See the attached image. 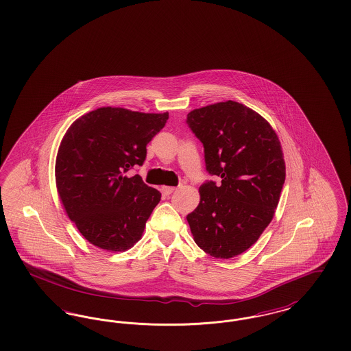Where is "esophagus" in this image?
Segmentation results:
<instances>
[{
    "label": "esophagus",
    "instance_id": "34e87169",
    "mask_svg": "<svg viewBox=\"0 0 351 351\" xmlns=\"http://www.w3.org/2000/svg\"><path fill=\"white\" fill-rule=\"evenodd\" d=\"M178 191V188L176 186H163V192H165V195L166 196H169V195H172L173 192H176Z\"/></svg>",
    "mask_w": 351,
    "mask_h": 351
}]
</instances>
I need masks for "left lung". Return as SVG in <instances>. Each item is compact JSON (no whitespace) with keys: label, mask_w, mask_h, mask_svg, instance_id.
Returning <instances> with one entry per match:
<instances>
[{"label":"left lung","mask_w":351,"mask_h":351,"mask_svg":"<svg viewBox=\"0 0 351 351\" xmlns=\"http://www.w3.org/2000/svg\"><path fill=\"white\" fill-rule=\"evenodd\" d=\"M186 123L205 150L206 169L221 184L198 189L186 221L197 245L215 258L247 251L271 222L286 178L282 146L267 120L227 100L196 108Z\"/></svg>","instance_id":"8db88e82"}]
</instances>
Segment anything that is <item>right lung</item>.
I'll list each match as a JSON object with an SVG mask.
<instances>
[{"instance_id": "1", "label": "right lung", "mask_w": 351, "mask_h": 351, "mask_svg": "<svg viewBox=\"0 0 351 351\" xmlns=\"http://www.w3.org/2000/svg\"><path fill=\"white\" fill-rule=\"evenodd\" d=\"M169 112L101 107L77 119L58 146L57 193L84 238L110 252H124L141 238L160 192L128 176L142 166L146 145Z\"/></svg>"}]
</instances>
